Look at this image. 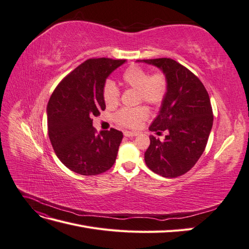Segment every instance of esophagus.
Returning <instances> with one entry per match:
<instances>
[{
  "label": "esophagus",
  "instance_id": "34e87169",
  "mask_svg": "<svg viewBox=\"0 0 249 249\" xmlns=\"http://www.w3.org/2000/svg\"><path fill=\"white\" fill-rule=\"evenodd\" d=\"M124 135L125 137H134V136H137V133L130 132V131H124Z\"/></svg>",
  "mask_w": 249,
  "mask_h": 249
}]
</instances>
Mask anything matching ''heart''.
<instances>
[{
	"label": "heart",
	"instance_id": "heart-1",
	"mask_svg": "<svg viewBox=\"0 0 249 249\" xmlns=\"http://www.w3.org/2000/svg\"><path fill=\"white\" fill-rule=\"evenodd\" d=\"M123 84L125 87L138 91L139 101L152 106H159L167 92V79L163 72H156L149 76L148 71L140 66L133 65L123 73ZM104 102L109 108L115 107L119 102V90L112 81L105 83L103 89ZM148 111L140 106L132 109H123L116 113L115 122L126 127H136L147 117Z\"/></svg>",
	"mask_w": 249,
	"mask_h": 249
}]
</instances>
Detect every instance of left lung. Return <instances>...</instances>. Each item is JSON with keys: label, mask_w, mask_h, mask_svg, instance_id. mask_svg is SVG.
<instances>
[{"label": "left lung", "mask_w": 249, "mask_h": 249, "mask_svg": "<svg viewBox=\"0 0 249 249\" xmlns=\"http://www.w3.org/2000/svg\"><path fill=\"white\" fill-rule=\"evenodd\" d=\"M158 67L167 79V92L149 131L150 144L144 154L147 167L164 178H177L198 161L213 125V111L207 90L185 66L169 58L138 60Z\"/></svg>", "instance_id": "left-lung-1"}]
</instances>
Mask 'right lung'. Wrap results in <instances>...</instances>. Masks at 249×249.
I'll return each instance as SVG.
<instances>
[{"label": "right lung", "instance_id": "obj_1", "mask_svg": "<svg viewBox=\"0 0 249 249\" xmlns=\"http://www.w3.org/2000/svg\"><path fill=\"white\" fill-rule=\"evenodd\" d=\"M125 60L88 59L66 76L47 107L49 137L59 160L82 176L100 175L114 164L124 135L111 129L96 133L93 116L106 109L107 78Z\"/></svg>", "mask_w": 249, "mask_h": 249}]
</instances>
